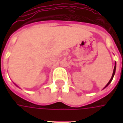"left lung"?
<instances>
[{
	"label": "left lung",
	"instance_id": "left-lung-1",
	"mask_svg": "<svg viewBox=\"0 0 123 123\" xmlns=\"http://www.w3.org/2000/svg\"><path fill=\"white\" fill-rule=\"evenodd\" d=\"M115 70H116V62H115V67H114L113 72V75H112V76H111V80L109 81V82L107 83V85L105 86V88H105L106 87H107V86H108L109 84H110V83L111 82V81H112V80H113V77H114V75H115Z\"/></svg>",
	"mask_w": 123,
	"mask_h": 123
}]
</instances>
